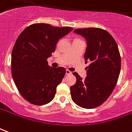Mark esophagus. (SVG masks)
Masks as SVG:
<instances>
[{
  "instance_id": "obj_1",
  "label": "esophagus",
  "mask_w": 132,
  "mask_h": 132,
  "mask_svg": "<svg viewBox=\"0 0 132 132\" xmlns=\"http://www.w3.org/2000/svg\"><path fill=\"white\" fill-rule=\"evenodd\" d=\"M71 74H72V72H71L70 71L68 70H66V75H71Z\"/></svg>"
}]
</instances>
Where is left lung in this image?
Returning <instances> with one entry per match:
<instances>
[{
    "label": "left lung",
    "instance_id": "1",
    "mask_svg": "<svg viewBox=\"0 0 132 132\" xmlns=\"http://www.w3.org/2000/svg\"><path fill=\"white\" fill-rule=\"evenodd\" d=\"M87 44L85 53L87 77L77 72L76 83L70 87L72 100L78 106L92 109L103 104L115 87L121 70V57L117 44L105 30L88 28L75 30Z\"/></svg>",
    "mask_w": 132,
    "mask_h": 132
}]
</instances>
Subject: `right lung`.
<instances>
[{
  "instance_id": "obj_1",
  "label": "right lung",
  "mask_w": 132,
  "mask_h": 132,
  "mask_svg": "<svg viewBox=\"0 0 132 132\" xmlns=\"http://www.w3.org/2000/svg\"><path fill=\"white\" fill-rule=\"evenodd\" d=\"M72 30L35 23L17 38L11 55L12 77L20 94L30 103L44 105L55 97L66 70L50 67L47 59L55 52L59 40Z\"/></svg>"
}]
</instances>
